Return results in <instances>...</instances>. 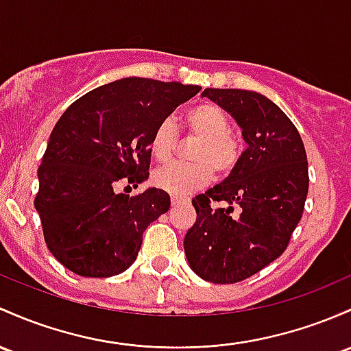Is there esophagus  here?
<instances>
[{"label": "esophagus", "instance_id": "obj_1", "mask_svg": "<svg viewBox=\"0 0 351 351\" xmlns=\"http://www.w3.org/2000/svg\"><path fill=\"white\" fill-rule=\"evenodd\" d=\"M182 203V198H178V196H171V206H176Z\"/></svg>", "mask_w": 351, "mask_h": 351}]
</instances>
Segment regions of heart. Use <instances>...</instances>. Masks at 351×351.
Here are the masks:
<instances>
[{"mask_svg":"<svg viewBox=\"0 0 351 351\" xmlns=\"http://www.w3.org/2000/svg\"><path fill=\"white\" fill-rule=\"evenodd\" d=\"M184 126L196 143L190 149L191 163H171L153 173V183L168 193H193L210 182L232 175L243 153V140L230 130V118L213 103H202L184 114ZM178 145V130L171 118L161 119L149 138V152L156 161H169Z\"/></svg>","mask_w":351,"mask_h":351,"instance_id":"b5f03b06","label":"heart"}]
</instances>
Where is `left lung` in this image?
I'll return each instance as SVG.
<instances>
[{"label":"left lung","instance_id":"left-lung-1","mask_svg":"<svg viewBox=\"0 0 351 351\" xmlns=\"http://www.w3.org/2000/svg\"><path fill=\"white\" fill-rule=\"evenodd\" d=\"M202 96L232 114L248 148L225 182L193 198L196 221L184 253L206 282L238 283L287 250L306 202V152L291 119L267 96L219 88ZM213 201L229 206L213 208ZM234 206L240 215H232Z\"/></svg>","mask_w":351,"mask_h":351}]
</instances>
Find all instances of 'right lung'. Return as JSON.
Returning a JSON list of instances; mask_svg holds the SVG:
<instances>
[{
	"instance_id": "add662e5",
	"label": "right lung",
	"mask_w": 351,
	"mask_h": 351,
	"mask_svg": "<svg viewBox=\"0 0 351 351\" xmlns=\"http://www.w3.org/2000/svg\"><path fill=\"white\" fill-rule=\"evenodd\" d=\"M199 90L123 78L83 95L61 114L38 168L34 198L46 246L61 265L90 278L132 267L145 230L169 210V195L148 188L130 196L118 186L148 180L153 130Z\"/></svg>"
}]
</instances>
